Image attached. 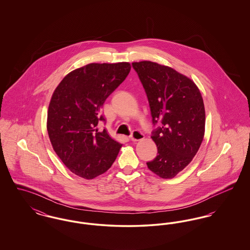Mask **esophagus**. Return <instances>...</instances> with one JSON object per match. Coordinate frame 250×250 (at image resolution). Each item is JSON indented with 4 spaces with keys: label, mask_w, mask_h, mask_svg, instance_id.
Here are the masks:
<instances>
[{
    "label": "esophagus",
    "mask_w": 250,
    "mask_h": 250,
    "mask_svg": "<svg viewBox=\"0 0 250 250\" xmlns=\"http://www.w3.org/2000/svg\"><path fill=\"white\" fill-rule=\"evenodd\" d=\"M130 139L132 142H139L144 139V135L141 131L134 130L131 134Z\"/></svg>",
    "instance_id": "34e87169"
}]
</instances>
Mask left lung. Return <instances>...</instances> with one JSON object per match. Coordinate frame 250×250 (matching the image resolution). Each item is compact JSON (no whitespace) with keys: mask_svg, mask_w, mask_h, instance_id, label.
<instances>
[{"mask_svg":"<svg viewBox=\"0 0 250 250\" xmlns=\"http://www.w3.org/2000/svg\"><path fill=\"white\" fill-rule=\"evenodd\" d=\"M148 97L157 146L148 168L163 179L175 177L199 151L205 131V109L195 83L173 68L151 61L132 62Z\"/></svg>","mask_w":250,"mask_h":250,"instance_id":"1","label":"left lung"}]
</instances>
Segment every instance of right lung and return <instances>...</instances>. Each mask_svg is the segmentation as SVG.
Instances as JSON below:
<instances>
[{
    "label": "right lung",
    "instance_id": "add662e5",
    "mask_svg": "<svg viewBox=\"0 0 250 250\" xmlns=\"http://www.w3.org/2000/svg\"><path fill=\"white\" fill-rule=\"evenodd\" d=\"M130 69L126 62L89 63L68 73L52 94L47 119L50 143L62 163L82 178L103 174L118 155L122 144L97 125L105 121L103 104Z\"/></svg>",
    "mask_w": 250,
    "mask_h": 250
}]
</instances>
